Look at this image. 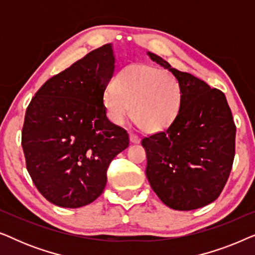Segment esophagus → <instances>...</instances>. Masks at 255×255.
Here are the masks:
<instances>
[{
    "label": "esophagus",
    "instance_id": "esophagus-1",
    "mask_svg": "<svg viewBox=\"0 0 255 255\" xmlns=\"http://www.w3.org/2000/svg\"><path fill=\"white\" fill-rule=\"evenodd\" d=\"M130 140L132 144H139V142H140V138H139V135L137 134L130 133Z\"/></svg>",
    "mask_w": 255,
    "mask_h": 255
}]
</instances>
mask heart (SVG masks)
<instances>
[{
	"mask_svg": "<svg viewBox=\"0 0 255 255\" xmlns=\"http://www.w3.org/2000/svg\"><path fill=\"white\" fill-rule=\"evenodd\" d=\"M182 103V89L173 75L147 65H131L103 95L107 116L115 125H123L131 115L147 132L169 128Z\"/></svg>",
	"mask_w": 255,
	"mask_h": 255,
	"instance_id": "b5f03b06",
	"label": "heart"
}]
</instances>
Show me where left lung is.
Returning a JSON list of instances; mask_svg holds the SVG:
<instances>
[{"label": "left lung", "instance_id": "obj_1", "mask_svg": "<svg viewBox=\"0 0 255 255\" xmlns=\"http://www.w3.org/2000/svg\"><path fill=\"white\" fill-rule=\"evenodd\" d=\"M147 55L179 82L182 103L166 131L141 140L146 176L167 207L195 210L214 202L229 179L236 149L231 109L221 90L173 68L152 52Z\"/></svg>", "mask_w": 255, "mask_h": 255}]
</instances>
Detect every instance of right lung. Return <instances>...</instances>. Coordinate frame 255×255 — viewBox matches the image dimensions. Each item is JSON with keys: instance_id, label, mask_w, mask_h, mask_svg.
<instances>
[{"instance_id": "1", "label": "right lung", "mask_w": 255, "mask_h": 255, "mask_svg": "<svg viewBox=\"0 0 255 255\" xmlns=\"http://www.w3.org/2000/svg\"><path fill=\"white\" fill-rule=\"evenodd\" d=\"M113 44L47 80L29 104L22 131L26 168L48 202L81 208L103 193L107 170L128 146L107 117L103 95L115 72Z\"/></svg>"}]
</instances>
